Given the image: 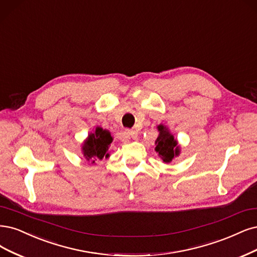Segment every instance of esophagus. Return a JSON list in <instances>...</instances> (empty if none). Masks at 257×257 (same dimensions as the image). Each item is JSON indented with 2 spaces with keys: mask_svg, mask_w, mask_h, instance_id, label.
Here are the masks:
<instances>
[{
  "mask_svg": "<svg viewBox=\"0 0 257 257\" xmlns=\"http://www.w3.org/2000/svg\"><path fill=\"white\" fill-rule=\"evenodd\" d=\"M125 133H126V134H127L128 136H131L132 138H134V139H136L137 136H138V135H137V132L134 131V130H126Z\"/></svg>",
  "mask_w": 257,
  "mask_h": 257,
  "instance_id": "esophagus-1",
  "label": "esophagus"
}]
</instances>
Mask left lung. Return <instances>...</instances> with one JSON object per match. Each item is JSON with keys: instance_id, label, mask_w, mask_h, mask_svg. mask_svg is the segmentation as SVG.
Masks as SVG:
<instances>
[{"instance_id": "1", "label": "left lung", "mask_w": 257, "mask_h": 257, "mask_svg": "<svg viewBox=\"0 0 257 257\" xmlns=\"http://www.w3.org/2000/svg\"><path fill=\"white\" fill-rule=\"evenodd\" d=\"M159 134L155 140V151L164 164H169L181 154V146L173 136L169 127L164 124L157 125Z\"/></svg>"}]
</instances>
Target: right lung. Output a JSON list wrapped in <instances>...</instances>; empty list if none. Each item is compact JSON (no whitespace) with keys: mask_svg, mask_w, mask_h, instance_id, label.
Listing matches in <instances>:
<instances>
[{"mask_svg":"<svg viewBox=\"0 0 257 257\" xmlns=\"http://www.w3.org/2000/svg\"><path fill=\"white\" fill-rule=\"evenodd\" d=\"M112 140L113 137L109 131L96 126L83 141L82 154L88 162H91V164H94L98 159L102 161L104 157L108 158L110 156L109 147Z\"/></svg>","mask_w":257,"mask_h":257,"instance_id":"1","label":"right lung"}]
</instances>
